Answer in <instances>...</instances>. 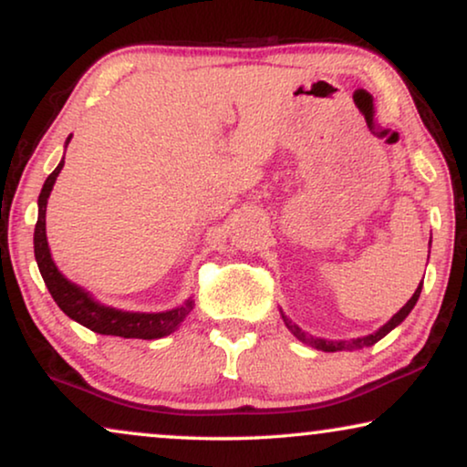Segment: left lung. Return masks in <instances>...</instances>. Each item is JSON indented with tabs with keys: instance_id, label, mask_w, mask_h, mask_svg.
Here are the masks:
<instances>
[{
	"instance_id": "left-lung-1",
	"label": "left lung",
	"mask_w": 467,
	"mask_h": 467,
	"mask_svg": "<svg viewBox=\"0 0 467 467\" xmlns=\"http://www.w3.org/2000/svg\"><path fill=\"white\" fill-rule=\"evenodd\" d=\"M431 244V242H430ZM420 289H423V280H420V285L417 286V291H414V296L408 299L406 302V306L404 308H401L398 315H393L391 318H389V321L382 325V327L379 329V331H374V334H369V336H363V337H355V340H350V342H344V340H337V342H334V340H323V337H315V336H308L306 334V331L302 329V327H297L296 323L291 321V318H286L283 312H280V315H283V321H285V325H286V329L291 331L293 336L297 337V340H302L304 344H310L312 348H318V350H325V353H336V350H355V348H366V347H372V344H376L380 340V337H385L389 331L391 329H395L398 327V325L404 321V318L410 315V310L414 308V304H417V299H419V296H420Z\"/></svg>"
}]
</instances>
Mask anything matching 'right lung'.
<instances>
[{
  "instance_id": "add662e5",
  "label": "right lung",
  "mask_w": 467,
  "mask_h": 467,
  "mask_svg": "<svg viewBox=\"0 0 467 467\" xmlns=\"http://www.w3.org/2000/svg\"><path fill=\"white\" fill-rule=\"evenodd\" d=\"M69 136L66 140V146L69 144ZM61 163L53 170V174L44 182L42 193L37 197V223L34 232V253L37 267L44 278V285L48 286L50 296L57 302V306L66 312L69 318H74L76 323L85 325L95 334L101 336H120V337H140V340H155V337H163L171 334V331L181 327V323L189 317V312L193 310L195 302L187 299L178 308L165 310V312H125L117 310L112 306H104L88 296L82 286L74 285L72 280H67L59 272V267L55 265L53 257H50V248L47 240V203L48 195L53 191V184L59 176L63 168Z\"/></svg>"
}]
</instances>
